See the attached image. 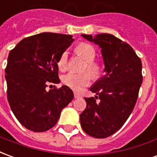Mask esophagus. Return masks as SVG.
Here are the masks:
<instances>
[{
	"label": "esophagus",
	"mask_w": 157,
	"mask_h": 157,
	"mask_svg": "<svg viewBox=\"0 0 157 157\" xmlns=\"http://www.w3.org/2000/svg\"><path fill=\"white\" fill-rule=\"evenodd\" d=\"M74 97H75V98H82V95L77 92H74Z\"/></svg>",
	"instance_id": "1"
}]
</instances>
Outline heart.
Wrapping results in <instances>:
<instances>
[{
  "instance_id": "b5f03b06",
  "label": "heart",
  "mask_w": 157,
  "mask_h": 157,
  "mask_svg": "<svg viewBox=\"0 0 157 157\" xmlns=\"http://www.w3.org/2000/svg\"><path fill=\"white\" fill-rule=\"evenodd\" d=\"M76 53L86 61V69L93 77L98 76L101 71V66L98 62L94 61L96 57L95 48L86 43H81L75 48ZM69 53L67 50L62 52L58 59V67L61 71H65L68 66ZM91 82V75L88 72L71 71L63 75L62 82L64 85L75 91H79L82 87L87 86Z\"/></svg>"
}]
</instances>
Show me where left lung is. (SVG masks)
Segmentation results:
<instances>
[{
  "label": "left lung",
  "mask_w": 157,
  "mask_h": 157,
  "mask_svg": "<svg viewBox=\"0 0 157 157\" xmlns=\"http://www.w3.org/2000/svg\"><path fill=\"white\" fill-rule=\"evenodd\" d=\"M82 36L101 48L105 75L90 87L96 96L85 98L81 125L90 136L107 138L121 128L135 108L143 81L141 60L130 45L112 34Z\"/></svg>",
  "instance_id": "obj_1"
}]
</instances>
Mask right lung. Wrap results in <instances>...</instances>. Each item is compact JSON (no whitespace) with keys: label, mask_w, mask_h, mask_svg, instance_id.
<instances>
[{"label":"right lung","mask_w":157,"mask_h":157,"mask_svg":"<svg viewBox=\"0 0 157 157\" xmlns=\"http://www.w3.org/2000/svg\"><path fill=\"white\" fill-rule=\"evenodd\" d=\"M73 41L71 35L42 33L23 39L9 53L7 100L16 118L29 130L44 132L54 127L74 98L66 86L45 89L48 83H59L58 59Z\"/></svg>","instance_id":"obj_1"}]
</instances>
